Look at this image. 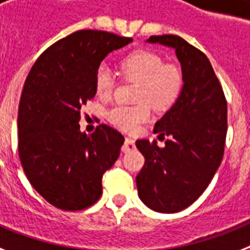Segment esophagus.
Instances as JSON below:
<instances>
[{
	"label": "esophagus",
	"instance_id": "34e87169",
	"mask_svg": "<svg viewBox=\"0 0 250 250\" xmlns=\"http://www.w3.org/2000/svg\"><path fill=\"white\" fill-rule=\"evenodd\" d=\"M135 149H136L135 141H133L132 139H129V137H125V144H123V146H122V152L129 153V152H133Z\"/></svg>",
	"mask_w": 250,
	"mask_h": 250
}]
</instances>
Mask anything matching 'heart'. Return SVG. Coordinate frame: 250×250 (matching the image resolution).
<instances>
[{
  "mask_svg": "<svg viewBox=\"0 0 250 250\" xmlns=\"http://www.w3.org/2000/svg\"><path fill=\"white\" fill-rule=\"evenodd\" d=\"M125 79L137 82L135 101L137 105H117L107 110V121L118 128L133 131L150 118L152 106L166 110L178 101L183 89L182 70L174 63H164V58L146 49L129 53L119 62ZM98 97L113 94L115 78L106 66H100L94 78Z\"/></svg>",
  "mask_w": 250,
  "mask_h": 250,
  "instance_id": "b5f03b06",
  "label": "heart"
}]
</instances>
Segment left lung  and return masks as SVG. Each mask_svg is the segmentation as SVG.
Returning <instances> with one entry per match:
<instances>
[{"label":"left lung","instance_id":"left-lung-1","mask_svg":"<svg viewBox=\"0 0 250 250\" xmlns=\"http://www.w3.org/2000/svg\"><path fill=\"white\" fill-rule=\"evenodd\" d=\"M148 42L174 48L182 64L178 101L157 122L154 132L168 136L137 140L145 157L136 176L139 197L158 213H178L192 205L211 182L225 153L227 101L208 57L176 35L150 36Z\"/></svg>","mask_w":250,"mask_h":250}]
</instances>
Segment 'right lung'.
<instances>
[{
    "instance_id": "add662e5",
    "label": "right lung",
    "mask_w": 250,
    "mask_h": 250,
    "mask_svg": "<svg viewBox=\"0 0 250 250\" xmlns=\"http://www.w3.org/2000/svg\"><path fill=\"white\" fill-rule=\"evenodd\" d=\"M131 37L82 29L41 54L25 79L18 111V150L29 183L61 210L89 208L102 194V175L125 137L106 125L80 131V110L96 94L102 60Z\"/></svg>"
}]
</instances>
